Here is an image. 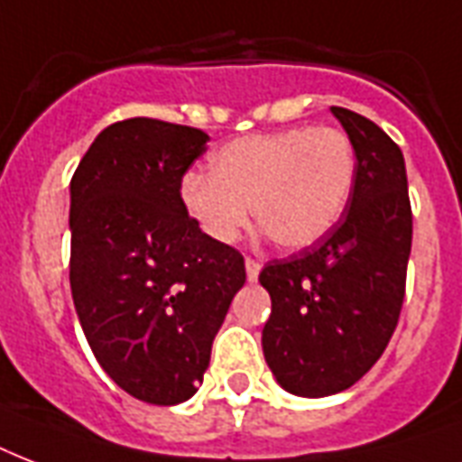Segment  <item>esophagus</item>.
I'll return each mask as SVG.
<instances>
[{"label":"esophagus","mask_w":462,"mask_h":462,"mask_svg":"<svg viewBox=\"0 0 462 462\" xmlns=\"http://www.w3.org/2000/svg\"><path fill=\"white\" fill-rule=\"evenodd\" d=\"M260 267H263V264L257 263L255 257H245V274H248V282L257 280V274H260Z\"/></svg>","instance_id":"34e87169"}]
</instances>
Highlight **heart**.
<instances>
[{"mask_svg": "<svg viewBox=\"0 0 462 462\" xmlns=\"http://www.w3.org/2000/svg\"><path fill=\"white\" fill-rule=\"evenodd\" d=\"M356 182V149L337 127L236 139L212 159V173L182 175L180 199L214 243H234L257 224L277 245L309 248L342 219Z\"/></svg>", "mask_w": 462, "mask_h": 462, "instance_id": "heart-1", "label": "heart"}]
</instances>
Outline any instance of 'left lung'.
<instances>
[{
  "instance_id": "left-lung-1",
  "label": "left lung",
  "mask_w": 462,
  "mask_h": 462,
  "mask_svg": "<svg viewBox=\"0 0 462 462\" xmlns=\"http://www.w3.org/2000/svg\"><path fill=\"white\" fill-rule=\"evenodd\" d=\"M332 116L356 149L352 199L325 238L260 272L272 299L264 361L284 391L303 398L346 391L381 359L402 310L412 250L400 146L354 110L332 106Z\"/></svg>"
}]
</instances>
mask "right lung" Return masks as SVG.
<instances>
[{"mask_svg": "<svg viewBox=\"0 0 462 462\" xmlns=\"http://www.w3.org/2000/svg\"><path fill=\"white\" fill-rule=\"evenodd\" d=\"M205 132L153 117L110 125L71 175L69 284L103 371L132 398L178 405L202 383L245 263L180 199Z\"/></svg>", "mask_w": 462, "mask_h": 462, "instance_id": "obj_1", "label": "right lung"}]
</instances>
